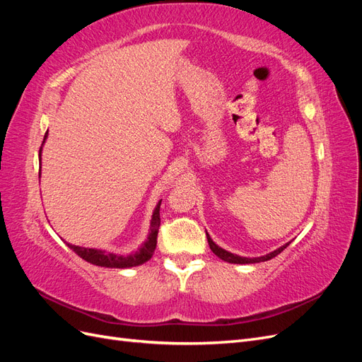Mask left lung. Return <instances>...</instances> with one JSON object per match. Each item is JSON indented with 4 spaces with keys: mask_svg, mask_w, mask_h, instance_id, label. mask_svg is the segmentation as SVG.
I'll return each instance as SVG.
<instances>
[{
    "mask_svg": "<svg viewBox=\"0 0 362 362\" xmlns=\"http://www.w3.org/2000/svg\"><path fill=\"white\" fill-rule=\"evenodd\" d=\"M206 238H208V245H210V249L213 250V254H214V255H217L218 258L223 259V261H226V262H234V264H249V262H261V261H267V259H270V258H273V257H276L278 254H281V252L288 246V243H287V245H284V246H281L279 249L270 252V254H267V255H264V257H258V258H246V257H238V255H234V254H231V252H228V250H225V249H222V247H218V246L213 242L211 237L208 235V234H206Z\"/></svg>",
    "mask_w": 362,
    "mask_h": 362,
    "instance_id": "left-lung-1",
    "label": "left lung"
}]
</instances>
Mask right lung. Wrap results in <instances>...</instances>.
Masks as SVG:
<instances>
[{
    "label": "right lung",
    "instance_id": "right-lung-1",
    "mask_svg": "<svg viewBox=\"0 0 362 362\" xmlns=\"http://www.w3.org/2000/svg\"><path fill=\"white\" fill-rule=\"evenodd\" d=\"M47 139V134H45ZM43 139V141H45ZM42 141V145H43ZM42 151V148H40ZM40 151H39V157H40ZM40 173V172H39ZM160 204L156 206L154 214H152V221H151V233L149 237L146 240V243L140 247V250H137L136 254H131L127 257L122 255H115V254H107L104 250H98V249H87V247H80L75 245H68L76 255L81 257L83 259H86L87 262L95 266H101V267H113V269H127V267H134V266H140L146 262L154 250L157 247V237H158V228H160Z\"/></svg>",
    "mask_w": 362,
    "mask_h": 362
}]
</instances>
